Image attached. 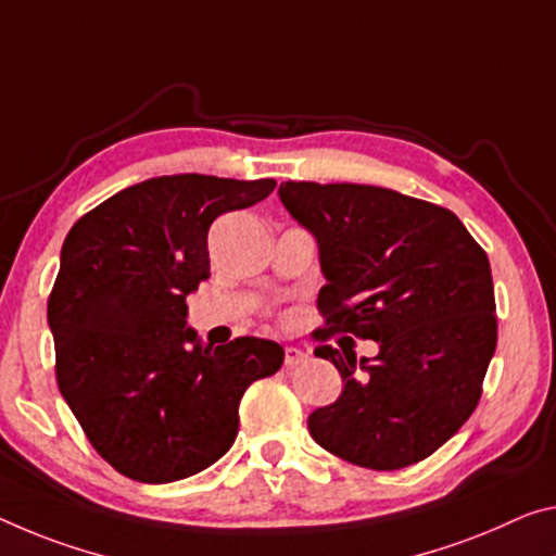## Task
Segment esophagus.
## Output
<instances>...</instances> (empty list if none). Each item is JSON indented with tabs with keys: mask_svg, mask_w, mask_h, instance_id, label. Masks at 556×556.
Returning a JSON list of instances; mask_svg holds the SVG:
<instances>
[{
	"mask_svg": "<svg viewBox=\"0 0 556 556\" xmlns=\"http://www.w3.org/2000/svg\"><path fill=\"white\" fill-rule=\"evenodd\" d=\"M306 361V354L302 349H296V346H287L285 349V366L287 368H294V366H299V364H304Z\"/></svg>",
	"mask_w": 556,
	"mask_h": 556,
	"instance_id": "esophagus-1",
	"label": "esophagus"
}]
</instances>
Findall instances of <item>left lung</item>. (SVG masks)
Here are the masks:
<instances>
[{
  "instance_id": "obj_1",
  "label": "left lung",
  "mask_w": 556,
  "mask_h": 556,
  "mask_svg": "<svg viewBox=\"0 0 556 556\" xmlns=\"http://www.w3.org/2000/svg\"><path fill=\"white\" fill-rule=\"evenodd\" d=\"M279 200L319 244L326 326L316 356L343 391L309 416L324 451L368 470L426 460L472 416L497 346L488 254L451 210L356 182L279 185ZM333 330L374 338L355 361Z\"/></svg>"
}]
</instances>
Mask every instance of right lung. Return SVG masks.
<instances>
[{"label":"right lung","instance_id":"obj_1","mask_svg":"<svg viewBox=\"0 0 556 556\" xmlns=\"http://www.w3.org/2000/svg\"><path fill=\"white\" fill-rule=\"evenodd\" d=\"M275 185L163 175L116 192L66 235L47 309L59 391L96 453L130 480L210 468L235 443L244 391L285 361L257 337L205 346L185 321V299L210 277V225Z\"/></svg>","mask_w":556,"mask_h":556}]
</instances>
